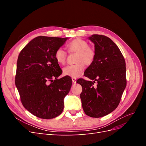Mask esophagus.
<instances>
[{"instance_id":"1","label":"esophagus","mask_w":146,"mask_h":146,"mask_svg":"<svg viewBox=\"0 0 146 146\" xmlns=\"http://www.w3.org/2000/svg\"><path fill=\"white\" fill-rule=\"evenodd\" d=\"M72 82H73L74 83H76V82H77V78H76L72 77Z\"/></svg>"}]
</instances>
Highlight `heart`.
Wrapping results in <instances>:
<instances>
[{"label":"heart","mask_w":146,"mask_h":146,"mask_svg":"<svg viewBox=\"0 0 146 146\" xmlns=\"http://www.w3.org/2000/svg\"><path fill=\"white\" fill-rule=\"evenodd\" d=\"M66 48L69 54L76 53L75 58L76 64L64 68L63 75L74 78L80 76L85 68V64L90 66L94 63L96 56L95 49L89 46V43L86 41L80 38L70 41L66 45ZM54 56L57 63L60 65H64L67 60V54L61 48L55 51Z\"/></svg>","instance_id":"heart-1"}]
</instances>
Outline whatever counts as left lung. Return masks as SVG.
<instances>
[{
    "instance_id": "8db88e82",
    "label": "left lung",
    "mask_w": 146,
    "mask_h": 146,
    "mask_svg": "<svg viewBox=\"0 0 146 146\" xmlns=\"http://www.w3.org/2000/svg\"><path fill=\"white\" fill-rule=\"evenodd\" d=\"M96 53L94 63L88 67L84 76L88 81L79 78L82 107L86 115L101 117L114 111L120 103L127 85L125 59L119 47L104 35H92ZM97 82V85L94 84Z\"/></svg>"
}]
</instances>
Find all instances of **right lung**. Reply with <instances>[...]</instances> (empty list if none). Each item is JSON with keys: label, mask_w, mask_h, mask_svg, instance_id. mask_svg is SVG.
Masks as SVG:
<instances>
[{"label": "right lung", "mask_w": 146, "mask_h": 146, "mask_svg": "<svg viewBox=\"0 0 146 146\" xmlns=\"http://www.w3.org/2000/svg\"><path fill=\"white\" fill-rule=\"evenodd\" d=\"M68 38L39 36L19 53L15 85L24 108L38 117L54 118L63 110L72 79L68 76L58 78L62 70L54 55Z\"/></svg>", "instance_id": "right-lung-1"}]
</instances>
